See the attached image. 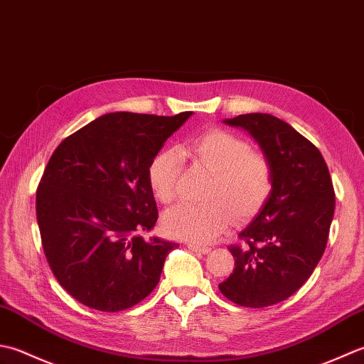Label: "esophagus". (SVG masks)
<instances>
[{
  "mask_svg": "<svg viewBox=\"0 0 364 364\" xmlns=\"http://www.w3.org/2000/svg\"><path fill=\"white\" fill-rule=\"evenodd\" d=\"M187 248L191 251H196V253H201V255H207L209 251L212 250L210 247H205V245H199V243H187Z\"/></svg>",
  "mask_w": 364,
  "mask_h": 364,
  "instance_id": "1",
  "label": "esophagus"
}]
</instances>
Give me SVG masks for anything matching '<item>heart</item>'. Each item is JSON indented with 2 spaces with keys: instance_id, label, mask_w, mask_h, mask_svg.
<instances>
[{
  "instance_id": "1",
  "label": "heart",
  "mask_w": 364,
  "mask_h": 364,
  "mask_svg": "<svg viewBox=\"0 0 364 364\" xmlns=\"http://www.w3.org/2000/svg\"><path fill=\"white\" fill-rule=\"evenodd\" d=\"M182 155L212 174L204 204L182 203L163 217L165 231L196 243L215 239L232 223H243L265 205L273 187V171L264 154L251 151L248 141L226 130H209L177 149H161L147 168L154 196L169 204L177 196Z\"/></svg>"
}]
</instances>
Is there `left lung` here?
<instances>
[{
    "mask_svg": "<svg viewBox=\"0 0 364 364\" xmlns=\"http://www.w3.org/2000/svg\"><path fill=\"white\" fill-rule=\"evenodd\" d=\"M253 138L269 159L273 187L265 205L239 234L247 247L229 248L235 269L218 284L226 299L264 308L306 283L327 247L335 190L317 147L292 125L265 113L225 119Z\"/></svg>",
    "mask_w": 364,
    "mask_h": 364,
    "instance_id": "obj_1",
    "label": "left lung"
}]
</instances>
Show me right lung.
<instances>
[{
    "mask_svg": "<svg viewBox=\"0 0 364 364\" xmlns=\"http://www.w3.org/2000/svg\"><path fill=\"white\" fill-rule=\"evenodd\" d=\"M191 114H103L48 160L36 195L43 253L59 284L83 305L116 313L159 284L177 243L139 235L159 218L147 168Z\"/></svg>",
    "mask_w": 364,
    "mask_h": 364,
    "instance_id": "obj_1",
    "label": "right lung"
}]
</instances>
